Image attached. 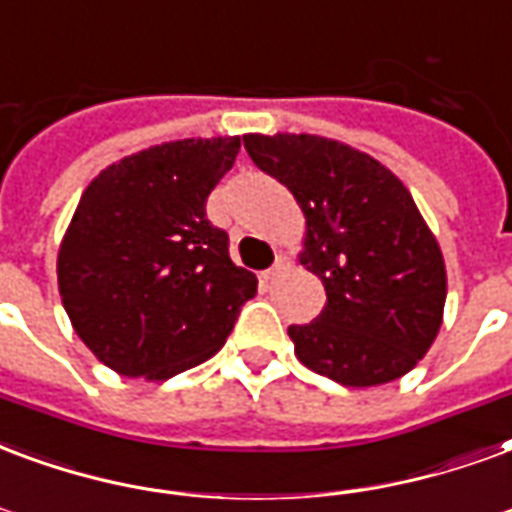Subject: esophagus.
<instances>
[{
  "label": "esophagus",
  "mask_w": 512,
  "mask_h": 512,
  "mask_svg": "<svg viewBox=\"0 0 512 512\" xmlns=\"http://www.w3.org/2000/svg\"><path fill=\"white\" fill-rule=\"evenodd\" d=\"M287 266H290V257L279 255V260H276L274 266L268 268V271H263V279H266V282H271V279H276V276L282 274V271H285Z\"/></svg>",
  "instance_id": "obj_1"
}]
</instances>
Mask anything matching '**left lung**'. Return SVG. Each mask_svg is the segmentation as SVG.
I'll list each match as a JSON object with an SVG mask.
<instances>
[{
	"mask_svg": "<svg viewBox=\"0 0 512 512\" xmlns=\"http://www.w3.org/2000/svg\"><path fill=\"white\" fill-rule=\"evenodd\" d=\"M257 168L304 211L298 260L325 287L317 320L290 325L295 358L347 388L412 372L442 325L445 257L410 189L382 162L323 135H244Z\"/></svg>",
	"mask_w": 512,
	"mask_h": 512,
	"instance_id": "1",
	"label": "left lung"
}]
</instances>
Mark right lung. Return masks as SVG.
I'll return each instance as SVG.
<instances>
[{
    "label": "right lung",
    "instance_id": "obj_1",
    "mask_svg": "<svg viewBox=\"0 0 512 512\" xmlns=\"http://www.w3.org/2000/svg\"><path fill=\"white\" fill-rule=\"evenodd\" d=\"M238 149V135L168 140L83 189L56 257L59 295L81 342L116 374L168 380L208 361L257 293V276L206 219Z\"/></svg>",
    "mask_w": 512,
    "mask_h": 512
}]
</instances>
